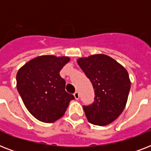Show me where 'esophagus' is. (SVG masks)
Segmentation results:
<instances>
[{
	"label": "esophagus",
	"instance_id": "1",
	"mask_svg": "<svg viewBox=\"0 0 151 151\" xmlns=\"http://www.w3.org/2000/svg\"><path fill=\"white\" fill-rule=\"evenodd\" d=\"M73 96H74V98H75V99H79V93H78V92H74V93H73Z\"/></svg>",
	"mask_w": 151,
	"mask_h": 151
}]
</instances>
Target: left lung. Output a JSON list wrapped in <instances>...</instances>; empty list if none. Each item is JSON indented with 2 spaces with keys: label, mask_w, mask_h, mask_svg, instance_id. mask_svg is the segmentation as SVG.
I'll use <instances>...</instances> for the list:
<instances>
[{
  "label": "left lung",
  "mask_w": 151,
  "mask_h": 151,
  "mask_svg": "<svg viewBox=\"0 0 151 151\" xmlns=\"http://www.w3.org/2000/svg\"><path fill=\"white\" fill-rule=\"evenodd\" d=\"M78 63L95 89L94 102L84 105L88 121L96 125H106L124 110L131 87L129 73L111 57L103 54L80 58Z\"/></svg>",
  "instance_id": "obj_1"
}]
</instances>
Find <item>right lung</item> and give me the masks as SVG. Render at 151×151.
<instances>
[{"label":"right lung","instance_id":"1","mask_svg":"<svg viewBox=\"0 0 151 151\" xmlns=\"http://www.w3.org/2000/svg\"><path fill=\"white\" fill-rule=\"evenodd\" d=\"M68 57L41 55L22 66L16 75L17 90L29 112L39 121L52 123L63 116L74 96L66 92L59 75Z\"/></svg>","mask_w":151,"mask_h":151}]
</instances>
